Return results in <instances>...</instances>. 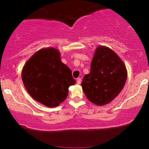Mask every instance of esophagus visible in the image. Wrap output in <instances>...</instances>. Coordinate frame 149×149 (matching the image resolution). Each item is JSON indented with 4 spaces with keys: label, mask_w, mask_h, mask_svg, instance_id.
<instances>
[{
    "label": "esophagus",
    "mask_w": 149,
    "mask_h": 149,
    "mask_svg": "<svg viewBox=\"0 0 149 149\" xmlns=\"http://www.w3.org/2000/svg\"><path fill=\"white\" fill-rule=\"evenodd\" d=\"M76 81H77V83H78V84H80V83H81V78H77Z\"/></svg>",
    "instance_id": "34e87169"
}]
</instances>
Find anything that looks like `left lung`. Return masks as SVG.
<instances>
[{"mask_svg": "<svg viewBox=\"0 0 149 149\" xmlns=\"http://www.w3.org/2000/svg\"><path fill=\"white\" fill-rule=\"evenodd\" d=\"M127 76L120 58L109 47L100 46L92 60L90 73L83 77L82 88L92 103L105 105L120 92Z\"/></svg>", "mask_w": 149, "mask_h": 149, "instance_id": "left-lung-1", "label": "left lung"}]
</instances>
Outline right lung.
<instances>
[{
  "mask_svg": "<svg viewBox=\"0 0 149 149\" xmlns=\"http://www.w3.org/2000/svg\"><path fill=\"white\" fill-rule=\"evenodd\" d=\"M22 77L31 96L48 107L64 102L69 87L76 83L71 69L61 62L59 52L53 47L36 52L25 64Z\"/></svg>",
  "mask_w": 149,
  "mask_h": 149,
  "instance_id": "obj_1",
  "label": "right lung"
}]
</instances>
